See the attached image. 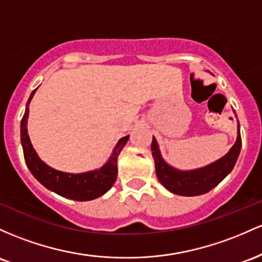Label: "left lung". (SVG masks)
<instances>
[{"label":"left lung","instance_id":"8db88e82","mask_svg":"<svg viewBox=\"0 0 262 262\" xmlns=\"http://www.w3.org/2000/svg\"><path fill=\"white\" fill-rule=\"evenodd\" d=\"M240 148H242V136H240V125H237V139L235 141L234 146L230 148V151L224 157L209 164V166L203 167V168L179 170L164 162L155 137L151 143L156 174H157L158 181L169 192L184 196L204 194L215 186H218L234 168L237 157H239Z\"/></svg>","mask_w":262,"mask_h":262}]
</instances>
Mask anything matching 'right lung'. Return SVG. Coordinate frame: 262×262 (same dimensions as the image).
Masks as SVG:
<instances>
[{
	"label": "right lung",
	"mask_w": 262,
	"mask_h": 262,
	"mask_svg": "<svg viewBox=\"0 0 262 262\" xmlns=\"http://www.w3.org/2000/svg\"><path fill=\"white\" fill-rule=\"evenodd\" d=\"M36 90H33L29 96L27 105H26L25 115L20 121V143L23 147L26 164L31 173L47 189L52 190L64 198L73 199V201H93V199L105 194L115 183L117 176V157L130 136H125L119 140L108 161L100 169L73 174V173L60 172V170L52 168L38 157L27 132L28 106Z\"/></svg>",
	"instance_id": "1"
}]
</instances>
